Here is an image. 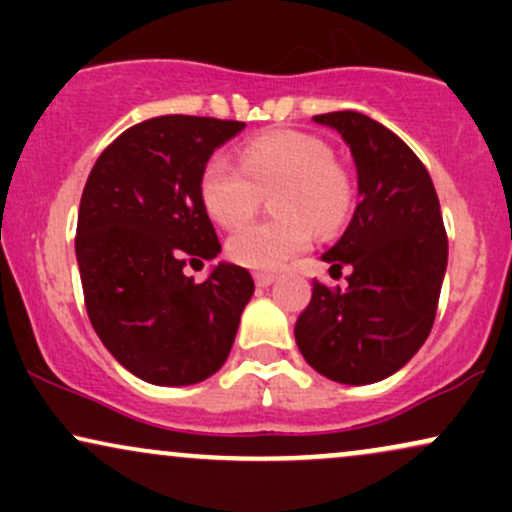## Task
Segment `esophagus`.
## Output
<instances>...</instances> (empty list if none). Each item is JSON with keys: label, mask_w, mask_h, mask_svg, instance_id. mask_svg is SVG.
<instances>
[{"label": "esophagus", "mask_w": 512, "mask_h": 512, "mask_svg": "<svg viewBox=\"0 0 512 512\" xmlns=\"http://www.w3.org/2000/svg\"><path fill=\"white\" fill-rule=\"evenodd\" d=\"M274 279H276V276L269 274V272H257V274H255V284H257V286H269Z\"/></svg>", "instance_id": "esophagus-1"}]
</instances>
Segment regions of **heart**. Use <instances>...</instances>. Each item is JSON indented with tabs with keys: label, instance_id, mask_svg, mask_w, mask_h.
Wrapping results in <instances>:
<instances>
[{
	"label": "heart",
	"instance_id": "obj_1",
	"mask_svg": "<svg viewBox=\"0 0 512 512\" xmlns=\"http://www.w3.org/2000/svg\"><path fill=\"white\" fill-rule=\"evenodd\" d=\"M276 219L243 226L228 238V257L250 269L272 272L313 243V223L334 231L346 221L354 202L351 175L325 139L298 129L252 137L240 146L238 163L211 158L199 192L209 216L223 228L245 223L273 192Z\"/></svg>",
	"mask_w": 512,
	"mask_h": 512
}]
</instances>
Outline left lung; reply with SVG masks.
<instances>
[{
  "label": "left lung",
  "instance_id": "left-lung-1",
  "mask_svg": "<svg viewBox=\"0 0 512 512\" xmlns=\"http://www.w3.org/2000/svg\"><path fill=\"white\" fill-rule=\"evenodd\" d=\"M349 144L358 173L354 219L322 260L349 286L313 281L296 344L325 378L370 385L397 373L431 334L448 267L436 187L395 132L354 110L315 115Z\"/></svg>",
  "mask_w": 512,
  "mask_h": 512
}]
</instances>
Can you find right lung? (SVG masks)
Listing matches in <instances>:
<instances>
[{"mask_svg": "<svg viewBox=\"0 0 512 512\" xmlns=\"http://www.w3.org/2000/svg\"><path fill=\"white\" fill-rule=\"evenodd\" d=\"M245 122L161 115L125 129L88 175L76 262L105 349L151 385L202 383L223 366L255 281L219 264L202 284L185 264L219 255L199 182Z\"/></svg>", "mask_w": 512, "mask_h": 512, "instance_id": "right-lung-1", "label": "right lung"}]
</instances>
